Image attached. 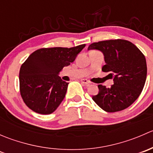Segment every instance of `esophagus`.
Masks as SVG:
<instances>
[{"label": "esophagus", "instance_id": "34e87169", "mask_svg": "<svg viewBox=\"0 0 153 153\" xmlns=\"http://www.w3.org/2000/svg\"><path fill=\"white\" fill-rule=\"evenodd\" d=\"M81 82L82 83V84H84L85 85H89V84H90V81H88L87 79H81Z\"/></svg>", "mask_w": 153, "mask_h": 153}]
</instances>
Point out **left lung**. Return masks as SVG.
<instances>
[{"instance_id": "8db88e82", "label": "left lung", "mask_w": 153, "mask_h": 153, "mask_svg": "<svg viewBox=\"0 0 153 153\" xmlns=\"http://www.w3.org/2000/svg\"><path fill=\"white\" fill-rule=\"evenodd\" d=\"M103 52L106 64L104 72L113 78L110 88L99 84V92L92 100L104 111L115 112L129 107L139 97L146 78L145 56L135 44L126 40L116 39L91 44L88 50Z\"/></svg>"}]
</instances>
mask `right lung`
I'll list each match as a JSON object with an SVG mask.
<instances>
[{"instance_id":"obj_1","label":"right lung","mask_w":153,"mask_h":153,"mask_svg":"<svg viewBox=\"0 0 153 153\" xmlns=\"http://www.w3.org/2000/svg\"><path fill=\"white\" fill-rule=\"evenodd\" d=\"M85 46L42 48L29 55L19 72L20 92L29 109L47 115L58 107L65 97L69 84L58 74L75 61Z\"/></svg>"}]
</instances>
